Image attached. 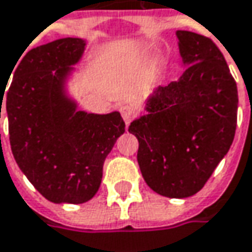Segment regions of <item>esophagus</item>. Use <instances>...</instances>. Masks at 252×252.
<instances>
[{"label":"esophagus","mask_w":252,"mask_h":252,"mask_svg":"<svg viewBox=\"0 0 252 252\" xmlns=\"http://www.w3.org/2000/svg\"><path fill=\"white\" fill-rule=\"evenodd\" d=\"M120 113H121V115H123V120H124V123H126V126H129V123L132 121V118H134V115H135L134 108H132L131 105L126 104L120 108Z\"/></svg>","instance_id":"1"}]
</instances>
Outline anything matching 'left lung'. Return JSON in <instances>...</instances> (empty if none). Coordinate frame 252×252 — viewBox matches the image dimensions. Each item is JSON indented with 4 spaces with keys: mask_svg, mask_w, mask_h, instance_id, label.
Masks as SVG:
<instances>
[{
    "mask_svg": "<svg viewBox=\"0 0 252 252\" xmlns=\"http://www.w3.org/2000/svg\"><path fill=\"white\" fill-rule=\"evenodd\" d=\"M182 63L178 82L149 94L147 114L128 131L137 137L138 165L147 185L160 196L196 194L233 144L237 84L212 39L176 31Z\"/></svg>",
    "mask_w": 252,
    "mask_h": 252,
    "instance_id": "obj_1",
    "label": "left lung"
}]
</instances>
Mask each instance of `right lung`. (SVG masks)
<instances>
[{
	"label": "right lung",
	"instance_id": "obj_1",
	"mask_svg": "<svg viewBox=\"0 0 252 252\" xmlns=\"http://www.w3.org/2000/svg\"><path fill=\"white\" fill-rule=\"evenodd\" d=\"M84 49L86 40L80 38L31 49L5 95L0 93V118L4 100L12 155L28 181L52 203L90 200L101 185L107 155L126 132L118 111L77 110L67 93L73 66L82 61Z\"/></svg>",
	"mask_w": 252,
	"mask_h": 252
}]
</instances>
